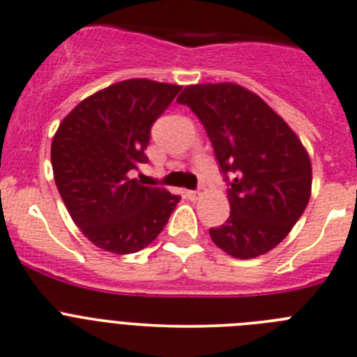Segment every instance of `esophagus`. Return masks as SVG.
Masks as SVG:
<instances>
[{
  "label": "esophagus",
  "mask_w": 357,
  "mask_h": 357,
  "mask_svg": "<svg viewBox=\"0 0 357 357\" xmlns=\"http://www.w3.org/2000/svg\"><path fill=\"white\" fill-rule=\"evenodd\" d=\"M185 197L186 198H188V200H198V198H200L202 197V193H200V191H186V193H185Z\"/></svg>",
  "instance_id": "obj_1"
}]
</instances>
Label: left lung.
Wrapping results in <instances>:
<instances>
[{"mask_svg":"<svg viewBox=\"0 0 357 357\" xmlns=\"http://www.w3.org/2000/svg\"><path fill=\"white\" fill-rule=\"evenodd\" d=\"M198 116L222 174L231 176V215L210 238L246 260L273 250L311 197V160L291 126L257 96L232 82L188 85L178 97Z\"/></svg>","mask_w":357,"mask_h":357,"instance_id":"obj_1","label":"left lung"}]
</instances>
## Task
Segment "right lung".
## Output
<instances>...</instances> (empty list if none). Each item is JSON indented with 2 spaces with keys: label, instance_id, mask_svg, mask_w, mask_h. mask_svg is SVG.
Here are the masks:
<instances>
[{
  "label": "right lung",
  "instance_id": "right-lung-1",
  "mask_svg": "<svg viewBox=\"0 0 357 357\" xmlns=\"http://www.w3.org/2000/svg\"><path fill=\"white\" fill-rule=\"evenodd\" d=\"M181 85L130 78L92 93L52 137L54 181L70 217L104 251L137 253L167 224L181 197L144 186L131 171L147 164L153 121Z\"/></svg>",
  "mask_w": 357,
  "mask_h": 357
}]
</instances>
